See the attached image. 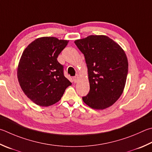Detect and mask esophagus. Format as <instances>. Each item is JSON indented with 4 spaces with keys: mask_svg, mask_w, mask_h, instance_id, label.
<instances>
[{
    "mask_svg": "<svg viewBox=\"0 0 152 152\" xmlns=\"http://www.w3.org/2000/svg\"><path fill=\"white\" fill-rule=\"evenodd\" d=\"M78 78H79V76H78V75H76L74 77V82H78Z\"/></svg>",
    "mask_w": 152,
    "mask_h": 152,
    "instance_id": "1",
    "label": "esophagus"
}]
</instances>
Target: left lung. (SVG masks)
Returning a JSON list of instances; mask_svg holds the SVG:
<instances>
[{
	"label": "left lung",
	"mask_w": 152,
	"mask_h": 152,
	"mask_svg": "<svg viewBox=\"0 0 152 152\" xmlns=\"http://www.w3.org/2000/svg\"><path fill=\"white\" fill-rule=\"evenodd\" d=\"M88 67L90 91L84 102L96 110L107 108L120 97L125 87L128 62L121 46L104 35L75 40Z\"/></svg>",
	"instance_id": "1"
}]
</instances>
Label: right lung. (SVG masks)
<instances>
[{"instance_id": "add662e5", "label": "right lung", "mask_w": 152, "mask_h": 152, "mask_svg": "<svg viewBox=\"0 0 152 152\" xmlns=\"http://www.w3.org/2000/svg\"><path fill=\"white\" fill-rule=\"evenodd\" d=\"M68 41L41 37L24 50L19 61L17 76L22 90L33 102L49 106L58 102L71 82L57 60Z\"/></svg>"}]
</instances>
